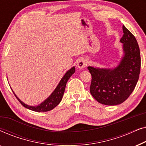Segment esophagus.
Here are the masks:
<instances>
[{"instance_id": "obj_1", "label": "esophagus", "mask_w": 146, "mask_h": 146, "mask_svg": "<svg viewBox=\"0 0 146 146\" xmlns=\"http://www.w3.org/2000/svg\"><path fill=\"white\" fill-rule=\"evenodd\" d=\"M87 64H88L87 60L84 58H80L78 60L77 66L79 69H84V68L87 66Z\"/></svg>"}]
</instances>
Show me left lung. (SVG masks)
Masks as SVG:
<instances>
[{
  "label": "left lung",
  "mask_w": 146,
  "mask_h": 146,
  "mask_svg": "<svg viewBox=\"0 0 146 146\" xmlns=\"http://www.w3.org/2000/svg\"><path fill=\"white\" fill-rule=\"evenodd\" d=\"M122 56L111 68L88 66L92 75L90 93L96 100L107 106L120 104L132 93L138 81L140 51L134 36L123 25Z\"/></svg>",
  "instance_id": "left-lung-1"
}]
</instances>
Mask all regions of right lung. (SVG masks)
I'll use <instances>...</instances> for the list:
<instances>
[{"label":"right lung","instance_id":"1","mask_svg":"<svg viewBox=\"0 0 146 146\" xmlns=\"http://www.w3.org/2000/svg\"><path fill=\"white\" fill-rule=\"evenodd\" d=\"M75 66L72 67L70 69L68 70L65 73V74L64 75V76L62 78L60 81L59 82L58 84L57 85V86L56 87L50 95L46 99L44 100L43 102H42L40 104H38L36 106H29L23 102V101L21 100V99H19V98L15 92L13 91V90H12L14 94L15 95V96L17 97V98L19 100V101L21 102L22 105L24 107H25L26 108L31 110L35 111H48L51 110L54 108L56 106H57L60 102L62 99L64 93L65 91V88L66 85L68 80L72 76V75L75 72ZM12 89V88H11Z\"/></svg>","mask_w":146,"mask_h":146}]
</instances>
